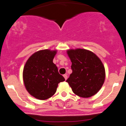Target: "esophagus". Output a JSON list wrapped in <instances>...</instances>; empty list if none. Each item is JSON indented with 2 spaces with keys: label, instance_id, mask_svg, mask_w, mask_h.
Returning a JSON list of instances; mask_svg holds the SVG:
<instances>
[{
  "label": "esophagus",
  "instance_id": "1",
  "mask_svg": "<svg viewBox=\"0 0 126 126\" xmlns=\"http://www.w3.org/2000/svg\"><path fill=\"white\" fill-rule=\"evenodd\" d=\"M64 78H65V80L67 79V74H64Z\"/></svg>",
  "mask_w": 126,
  "mask_h": 126
}]
</instances>
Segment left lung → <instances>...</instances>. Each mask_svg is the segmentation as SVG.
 Listing matches in <instances>:
<instances>
[{"instance_id": "1", "label": "left lung", "mask_w": 126, "mask_h": 126, "mask_svg": "<svg viewBox=\"0 0 126 126\" xmlns=\"http://www.w3.org/2000/svg\"><path fill=\"white\" fill-rule=\"evenodd\" d=\"M72 65L71 73L66 82L74 94L89 98L96 94L104 83L105 71L103 63L93 52L76 48L67 51Z\"/></svg>"}]
</instances>
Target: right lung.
<instances>
[{
	"instance_id": "1",
	"label": "right lung",
	"mask_w": 126,
	"mask_h": 126,
	"mask_svg": "<svg viewBox=\"0 0 126 126\" xmlns=\"http://www.w3.org/2000/svg\"><path fill=\"white\" fill-rule=\"evenodd\" d=\"M56 53L55 50H39L31 55L24 65V86L32 96L38 100H44L53 96L58 84L65 81L53 62Z\"/></svg>"
}]
</instances>
